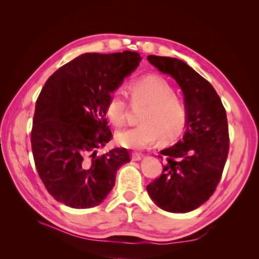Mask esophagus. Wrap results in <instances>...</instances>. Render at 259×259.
Listing matches in <instances>:
<instances>
[{
  "instance_id": "1",
  "label": "esophagus",
  "mask_w": 259,
  "mask_h": 259,
  "mask_svg": "<svg viewBox=\"0 0 259 259\" xmlns=\"http://www.w3.org/2000/svg\"><path fill=\"white\" fill-rule=\"evenodd\" d=\"M142 154L140 153H137V152H134V153H132V160L133 161H140L142 160Z\"/></svg>"
}]
</instances>
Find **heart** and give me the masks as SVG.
I'll use <instances>...</instances> for the list:
<instances>
[{"instance_id":"1","label":"heart","mask_w":259,"mask_h":259,"mask_svg":"<svg viewBox=\"0 0 259 259\" xmlns=\"http://www.w3.org/2000/svg\"><path fill=\"white\" fill-rule=\"evenodd\" d=\"M134 106H146L140 114L142 124L116 133V143L124 148L144 149L161 139L173 142L182 134L187 122V109L175 91L162 77L148 75L128 86ZM130 105L121 90L110 93L106 105L108 119L116 126L126 121Z\"/></svg>"}]
</instances>
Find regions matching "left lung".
Segmentation results:
<instances>
[{"instance_id":"obj_1","label":"left lung","mask_w":259,"mask_h":259,"mask_svg":"<svg viewBox=\"0 0 259 259\" xmlns=\"http://www.w3.org/2000/svg\"><path fill=\"white\" fill-rule=\"evenodd\" d=\"M147 59L177 82L187 109L185 135L160 151L163 171L147 191L160 208L187 213L206 202L222 178L229 151L226 110L210 83L185 61L154 55Z\"/></svg>"}]
</instances>
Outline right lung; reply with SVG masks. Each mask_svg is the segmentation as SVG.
Here are the masks:
<instances>
[{"instance_id": "obj_1", "label": "right lung", "mask_w": 259, "mask_h": 259, "mask_svg": "<svg viewBox=\"0 0 259 259\" xmlns=\"http://www.w3.org/2000/svg\"><path fill=\"white\" fill-rule=\"evenodd\" d=\"M142 60L136 52L86 53L49 77L35 104L31 147L38 176L55 200L73 208L99 205L116 170L131 161L125 148L97 155L110 142L106 105Z\"/></svg>"}]
</instances>
